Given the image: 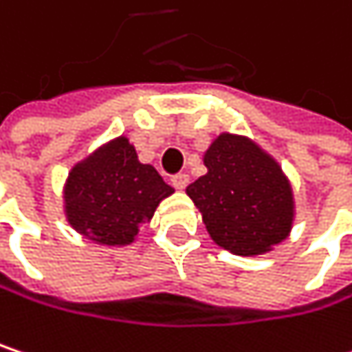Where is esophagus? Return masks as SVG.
I'll list each match as a JSON object with an SVG mask.
<instances>
[{
  "mask_svg": "<svg viewBox=\"0 0 352 352\" xmlns=\"http://www.w3.org/2000/svg\"><path fill=\"white\" fill-rule=\"evenodd\" d=\"M187 181H189V177L185 175V173H177V175L171 177V185L175 189H185L187 187Z\"/></svg>",
  "mask_w": 352,
  "mask_h": 352,
  "instance_id": "esophagus-1",
  "label": "esophagus"
}]
</instances>
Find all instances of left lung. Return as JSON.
<instances>
[{
  "instance_id": "1",
  "label": "left lung",
  "mask_w": 352,
  "mask_h": 352,
  "mask_svg": "<svg viewBox=\"0 0 352 352\" xmlns=\"http://www.w3.org/2000/svg\"><path fill=\"white\" fill-rule=\"evenodd\" d=\"M204 165L208 173L185 191L216 245L252 256L287 239L294 193L273 157L245 136L224 132L206 151Z\"/></svg>"
}]
</instances>
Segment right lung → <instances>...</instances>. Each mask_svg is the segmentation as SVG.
Here are the masks:
<instances>
[{
	"mask_svg": "<svg viewBox=\"0 0 352 352\" xmlns=\"http://www.w3.org/2000/svg\"><path fill=\"white\" fill-rule=\"evenodd\" d=\"M173 191L153 165L138 161L128 138L120 136L71 169L65 183V214L89 241L130 245Z\"/></svg>",
	"mask_w": 352,
	"mask_h": 352,
	"instance_id": "1",
	"label": "right lung"
}]
</instances>
